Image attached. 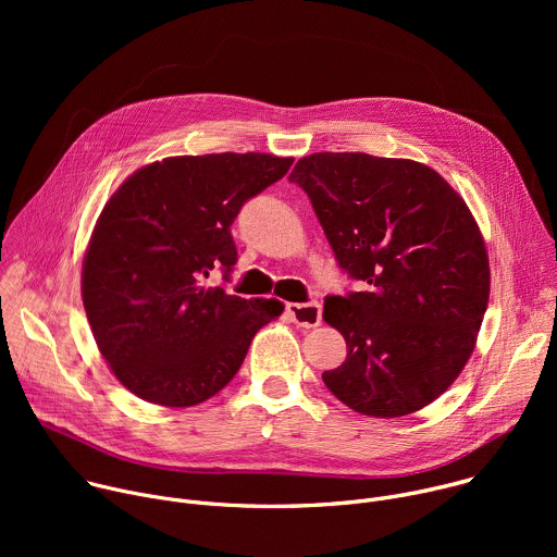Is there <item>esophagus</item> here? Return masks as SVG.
I'll return each mask as SVG.
<instances>
[{"label":"esophagus","instance_id":"esophagus-1","mask_svg":"<svg viewBox=\"0 0 557 557\" xmlns=\"http://www.w3.org/2000/svg\"><path fill=\"white\" fill-rule=\"evenodd\" d=\"M286 312L290 322L299 329H314L322 322V304L320 301H308V304H288Z\"/></svg>","mask_w":557,"mask_h":557}]
</instances>
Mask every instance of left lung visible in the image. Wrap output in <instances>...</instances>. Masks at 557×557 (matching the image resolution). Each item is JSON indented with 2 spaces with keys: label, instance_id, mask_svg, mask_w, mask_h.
Listing matches in <instances>:
<instances>
[{
  "label": "left lung",
  "instance_id": "8db88e82",
  "mask_svg": "<svg viewBox=\"0 0 557 557\" xmlns=\"http://www.w3.org/2000/svg\"><path fill=\"white\" fill-rule=\"evenodd\" d=\"M310 198L335 258L363 290L326 297L348 346L322 374L350 410L412 414L456 381L490 299V258L465 200L408 158L317 151L288 176Z\"/></svg>",
  "mask_w": 557,
  "mask_h": 557
}]
</instances>
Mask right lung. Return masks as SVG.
I'll use <instances>...</instances> for the list:
<instances>
[{"label": "right lung", "instance_id": "obj_1", "mask_svg": "<svg viewBox=\"0 0 557 557\" xmlns=\"http://www.w3.org/2000/svg\"><path fill=\"white\" fill-rule=\"evenodd\" d=\"M293 158L273 153L172 156L136 170L106 202L82 271L95 342L114 376L143 401L191 408L240 370L277 299L209 286L237 260L231 224L277 183Z\"/></svg>", "mask_w": 557, "mask_h": 557}]
</instances>
